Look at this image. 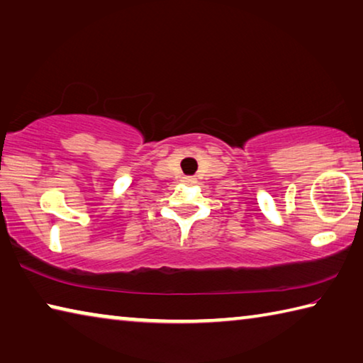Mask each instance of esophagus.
<instances>
[{
  "instance_id": "34e87169",
  "label": "esophagus",
  "mask_w": 363,
  "mask_h": 363,
  "mask_svg": "<svg viewBox=\"0 0 363 363\" xmlns=\"http://www.w3.org/2000/svg\"><path fill=\"white\" fill-rule=\"evenodd\" d=\"M184 182H189V184H194V182H195V177H184Z\"/></svg>"
}]
</instances>
